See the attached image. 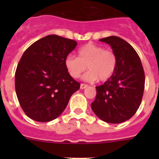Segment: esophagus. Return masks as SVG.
Segmentation results:
<instances>
[{"mask_svg": "<svg viewBox=\"0 0 159 159\" xmlns=\"http://www.w3.org/2000/svg\"><path fill=\"white\" fill-rule=\"evenodd\" d=\"M87 87H88V85H87V84H80L81 89H84V88H86Z\"/></svg>", "mask_w": 159, "mask_h": 159, "instance_id": "esophagus-1", "label": "esophagus"}]
</instances>
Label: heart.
Segmentation results:
<instances>
[{"label": "heart", "mask_w": 159, "mask_h": 159, "mask_svg": "<svg viewBox=\"0 0 159 159\" xmlns=\"http://www.w3.org/2000/svg\"><path fill=\"white\" fill-rule=\"evenodd\" d=\"M65 66L70 75L77 79L86 71L84 76L88 82L108 80L112 77L117 67V57L111 50L100 45L88 43L78 50V57L68 56L65 59Z\"/></svg>", "instance_id": "heart-1"}]
</instances>
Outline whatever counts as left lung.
I'll return each mask as SVG.
<instances>
[{"label": "left lung", "mask_w": 159, "mask_h": 159, "mask_svg": "<svg viewBox=\"0 0 159 159\" xmlns=\"http://www.w3.org/2000/svg\"><path fill=\"white\" fill-rule=\"evenodd\" d=\"M99 40L111 45L117 57V67L111 78L95 87L92 109L106 123H123L134 116L141 104L145 74L139 55L126 40L116 36Z\"/></svg>", "instance_id": "8db88e82"}]
</instances>
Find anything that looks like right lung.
Here are the masks:
<instances>
[{
	"label": "right lung",
	"mask_w": 159,
	"mask_h": 159,
	"mask_svg": "<svg viewBox=\"0 0 159 159\" xmlns=\"http://www.w3.org/2000/svg\"><path fill=\"white\" fill-rule=\"evenodd\" d=\"M76 42L48 35L33 43L22 55L15 73L20 105L35 121H52L61 115L70 97L80 89L65 66Z\"/></svg>",
	"instance_id": "1"
}]
</instances>
